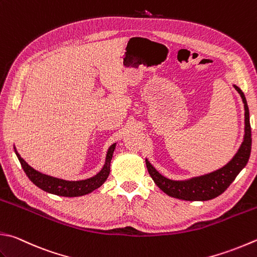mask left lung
<instances>
[{
  "label": "left lung",
  "instance_id": "obj_1",
  "mask_svg": "<svg viewBox=\"0 0 257 257\" xmlns=\"http://www.w3.org/2000/svg\"><path fill=\"white\" fill-rule=\"evenodd\" d=\"M234 87L238 91V94L240 95L244 103L245 134L244 141L241 143L238 151H237L235 157L225 167H222L214 172L205 174V176L195 177L188 179V180L177 181L162 176L149 162V160L145 159V164H147L150 176L153 179V181L156 182V185L164 193H167L168 196L188 201H205L214 199V198L221 195L230 186V183L235 180L237 174L243 170L246 164H247L251 149L249 110L244 93L240 90L239 87H237L236 85H234Z\"/></svg>",
  "mask_w": 257,
  "mask_h": 257
}]
</instances>
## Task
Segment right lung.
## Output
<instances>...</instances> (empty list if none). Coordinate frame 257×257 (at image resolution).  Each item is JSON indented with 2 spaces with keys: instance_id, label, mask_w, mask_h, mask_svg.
I'll list each match as a JSON object with an SVG mask.
<instances>
[{
  "instance_id": "right-lung-1",
  "label": "right lung",
  "mask_w": 257,
  "mask_h": 257,
  "mask_svg": "<svg viewBox=\"0 0 257 257\" xmlns=\"http://www.w3.org/2000/svg\"><path fill=\"white\" fill-rule=\"evenodd\" d=\"M115 147L116 143L109 147L107 154H106V160L103 169H101V170L93 178L80 181H67L62 180V179H58L55 177L47 176V174H43L29 166V164L20 157V154L18 153L16 148H14V152H16L19 161L21 163L23 171L26 172L28 178L30 179L37 187L42 189L43 191L62 197H79L87 195V193L94 191L95 189L99 188L106 181V179L108 178L110 171V161H112Z\"/></svg>"
}]
</instances>
